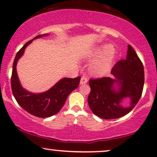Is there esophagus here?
I'll return each instance as SVG.
<instances>
[{"label": "esophagus", "mask_w": 157, "mask_h": 157, "mask_svg": "<svg viewBox=\"0 0 157 157\" xmlns=\"http://www.w3.org/2000/svg\"><path fill=\"white\" fill-rule=\"evenodd\" d=\"M87 82H88V79L86 78V77H81L80 84H86V83H87Z\"/></svg>", "instance_id": "obj_1"}]
</instances>
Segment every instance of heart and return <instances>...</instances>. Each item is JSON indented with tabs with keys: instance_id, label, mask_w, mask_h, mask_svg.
Segmentation results:
<instances>
[{
	"instance_id": "heart-1",
	"label": "heart",
	"mask_w": 157,
	"mask_h": 157,
	"mask_svg": "<svg viewBox=\"0 0 157 157\" xmlns=\"http://www.w3.org/2000/svg\"><path fill=\"white\" fill-rule=\"evenodd\" d=\"M95 55L102 56L91 65V72L94 75H103L111 66L114 56V48L108 45L97 50Z\"/></svg>"
}]
</instances>
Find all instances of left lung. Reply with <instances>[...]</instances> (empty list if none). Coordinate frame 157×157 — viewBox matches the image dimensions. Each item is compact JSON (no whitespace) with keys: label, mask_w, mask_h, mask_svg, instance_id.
<instances>
[{"label":"left lung","mask_w":157,"mask_h":157,"mask_svg":"<svg viewBox=\"0 0 157 157\" xmlns=\"http://www.w3.org/2000/svg\"><path fill=\"white\" fill-rule=\"evenodd\" d=\"M128 48L126 58L118 61L111 70L114 78L105 77L89 80V105L92 112L102 119L111 120L125 116L134 109L142 96L145 82L143 65L132 46L128 45ZM127 98L131 102L125 107L122 103Z\"/></svg>","instance_id":"obj_1"}]
</instances>
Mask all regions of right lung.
<instances>
[{"label":"right lung","mask_w":157,"mask_h":157,"mask_svg":"<svg viewBox=\"0 0 157 157\" xmlns=\"http://www.w3.org/2000/svg\"><path fill=\"white\" fill-rule=\"evenodd\" d=\"M46 35H48V34L37 35L34 39ZM34 39L27 42L15 56L12 66L11 86L16 101L25 111L37 117H49L60 111L68 94L78 87L80 77L61 79L53 87L43 93L34 94L23 89L17 77L16 66L17 61L23 55L25 48Z\"/></svg>","instance_id":"add662e5"}]
</instances>
